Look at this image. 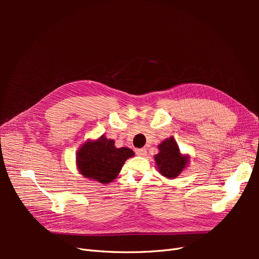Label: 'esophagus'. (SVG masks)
I'll list each match as a JSON object with an SVG mask.
<instances>
[{"mask_svg":"<svg viewBox=\"0 0 259 259\" xmlns=\"http://www.w3.org/2000/svg\"><path fill=\"white\" fill-rule=\"evenodd\" d=\"M135 152H136V154H137V155H140V156H143V155H145V154H146V149H145V148H140V149H136V150H135Z\"/></svg>","mask_w":259,"mask_h":259,"instance_id":"1","label":"esophagus"}]
</instances>
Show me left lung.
Returning a JSON list of instances; mask_svg holds the SVG:
<instances>
[{"label":"left lung","mask_w":259,"mask_h":259,"mask_svg":"<svg viewBox=\"0 0 259 259\" xmlns=\"http://www.w3.org/2000/svg\"><path fill=\"white\" fill-rule=\"evenodd\" d=\"M159 153L154 155V161L159 173L166 178H176L189 163V156L180 153L175 139H164L158 146Z\"/></svg>","instance_id":"1"}]
</instances>
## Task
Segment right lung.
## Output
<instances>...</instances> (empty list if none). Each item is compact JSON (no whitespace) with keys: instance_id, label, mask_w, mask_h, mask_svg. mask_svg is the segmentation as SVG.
Returning a JSON list of instances; mask_svg holds the SVG:
<instances>
[{"instance_id":"obj_1","label":"right lung","mask_w":259,"mask_h":259,"mask_svg":"<svg viewBox=\"0 0 259 259\" xmlns=\"http://www.w3.org/2000/svg\"><path fill=\"white\" fill-rule=\"evenodd\" d=\"M133 155L134 151L132 149L116 148L113 139H108L103 135L82 145L76 153V166L85 178L108 184L116 178L124 162Z\"/></svg>"}]
</instances>
